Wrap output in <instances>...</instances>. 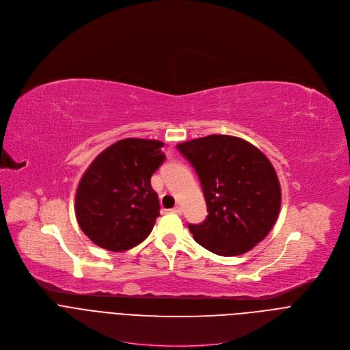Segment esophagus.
I'll list each match as a JSON object with an SVG mask.
<instances>
[{
  "label": "esophagus",
  "instance_id": "34e87169",
  "mask_svg": "<svg viewBox=\"0 0 350 350\" xmlns=\"http://www.w3.org/2000/svg\"><path fill=\"white\" fill-rule=\"evenodd\" d=\"M172 212H173V213H177V215H181V213H183V209H181V206H174V208L172 209Z\"/></svg>",
  "mask_w": 350,
  "mask_h": 350
}]
</instances>
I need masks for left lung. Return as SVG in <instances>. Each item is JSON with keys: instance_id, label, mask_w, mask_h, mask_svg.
Here are the masks:
<instances>
[{"instance_id": "1", "label": "left lung", "mask_w": 350, "mask_h": 350, "mask_svg": "<svg viewBox=\"0 0 350 350\" xmlns=\"http://www.w3.org/2000/svg\"><path fill=\"white\" fill-rule=\"evenodd\" d=\"M201 180L208 217L189 224L193 239L220 256L246 254L266 238L281 208V187L267 157L223 134L177 144Z\"/></svg>"}]
</instances>
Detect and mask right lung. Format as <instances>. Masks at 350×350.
<instances>
[{
	"label": "right lung",
	"instance_id": "1",
	"mask_svg": "<svg viewBox=\"0 0 350 350\" xmlns=\"http://www.w3.org/2000/svg\"><path fill=\"white\" fill-rule=\"evenodd\" d=\"M163 145L124 138L88 166L76 191V217L95 245L123 252L151 234L161 209L151 177L166 159Z\"/></svg>",
	"mask_w": 350,
	"mask_h": 350
}]
</instances>
